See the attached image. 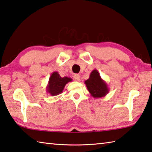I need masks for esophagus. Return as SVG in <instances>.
Returning <instances> with one entry per match:
<instances>
[{
  "instance_id": "esophagus-1",
  "label": "esophagus",
  "mask_w": 152,
  "mask_h": 152,
  "mask_svg": "<svg viewBox=\"0 0 152 152\" xmlns=\"http://www.w3.org/2000/svg\"><path fill=\"white\" fill-rule=\"evenodd\" d=\"M74 79L76 81H79L80 80V76L79 75V74H74Z\"/></svg>"
}]
</instances>
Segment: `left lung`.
Instances as JSON below:
<instances>
[{
    "label": "left lung",
    "mask_w": 152,
    "mask_h": 152,
    "mask_svg": "<svg viewBox=\"0 0 152 152\" xmlns=\"http://www.w3.org/2000/svg\"><path fill=\"white\" fill-rule=\"evenodd\" d=\"M84 83L91 96L94 98L104 97L109 92V88L107 83L102 79L97 70H94L90 74V77Z\"/></svg>",
    "instance_id": "1"
}]
</instances>
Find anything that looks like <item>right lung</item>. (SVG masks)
<instances>
[{"instance_id":"right-lung-1","label":"right lung","mask_w":152,"mask_h":152,"mask_svg":"<svg viewBox=\"0 0 152 152\" xmlns=\"http://www.w3.org/2000/svg\"><path fill=\"white\" fill-rule=\"evenodd\" d=\"M71 81H72L71 78H62L58 72H54L50 76L48 83L46 86V92L52 96L58 95L62 92L66 84Z\"/></svg>"}]
</instances>
